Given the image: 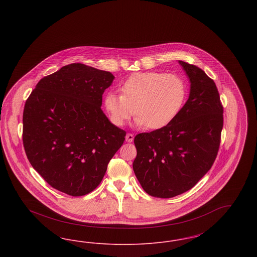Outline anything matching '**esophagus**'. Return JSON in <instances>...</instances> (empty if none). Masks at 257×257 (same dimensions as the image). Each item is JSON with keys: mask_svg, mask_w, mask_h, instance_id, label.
Masks as SVG:
<instances>
[{"mask_svg": "<svg viewBox=\"0 0 257 257\" xmlns=\"http://www.w3.org/2000/svg\"><path fill=\"white\" fill-rule=\"evenodd\" d=\"M125 139H126V142H127V143H132V142L134 141V135L128 133V134L126 135Z\"/></svg>", "mask_w": 257, "mask_h": 257, "instance_id": "34e87169", "label": "esophagus"}]
</instances>
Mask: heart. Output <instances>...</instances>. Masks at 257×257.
<instances>
[{
	"label": "heart",
	"instance_id": "b5f03b06",
	"mask_svg": "<svg viewBox=\"0 0 257 257\" xmlns=\"http://www.w3.org/2000/svg\"><path fill=\"white\" fill-rule=\"evenodd\" d=\"M121 95L109 91L104 97V108L110 121L122 126L136 113L137 126L147 125L160 129L175 118L183 106L187 87L174 74L161 72L137 73L119 87Z\"/></svg>",
	"mask_w": 257,
	"mask_h": 257
}]
</instances>
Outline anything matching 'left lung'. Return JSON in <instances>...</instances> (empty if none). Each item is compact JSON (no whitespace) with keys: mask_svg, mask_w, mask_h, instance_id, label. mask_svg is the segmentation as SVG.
<instances>
[{"mask_svg":"<svg viewBox=\"0 0 257 257\" xmlns=\"http://www.w3.org/2000/svg\"><path fill=\"white\" fill-rule=\"evenodd\" d=\"M190 94L167 126L135 137L133 170L148 195L170 198L196 185L211 169L220 147L223 108L214 81L196 65L178 61Z\"/></svg>","mask_w":257,"mask_h":257,"instance_id":"8db88e82","label":"left lung"}]
</instances>
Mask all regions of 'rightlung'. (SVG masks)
I'll return each mask as SVG.
<instances>
[{
    "instance_id": "obj_1",
    "label": "right lung",
    "mask_w": 257,
    "mask_h": 257,
    "mask_svg": "<svg viewBox=\"0 0 257 257\" xmlns=\"http://www.w3.org/2000/svg\"><path fill=\"white\" fill-rule=\"evenodd\" d=\"M114 76L71 63L42 78L27 99L23 145L33 168L69 196L92 192L126 132L101 110L102 95Z\"/></svg>"
}]
</instances>
